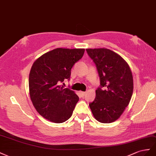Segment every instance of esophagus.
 I'll return each mask as SVG.
<instances>
[{
  "label": "esophagus",
  "mask_w": 156,
  "mask_h": 156,
  "mask_svg": "<svg viewBox=\"0 0 156 156\" xmlns=\"http://www.w3.org/2000/svg\"><path fill=\"white\" fill-rule=\"evenodd\" d=\"M80 94H81L82 97H83L84 95H86V92H84V91H80Z\"/></svg>",
  "instance_id": "obj_1"
}]
</instances>
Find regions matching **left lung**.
I'll list each match as a JSON object with an SVG mask.
<instances>
[{
	"label": "left lung",
	"mask_w": 156,
	"mask_h": 156,
	"mask_svg": "<svg viewBox=\"0 0 156 156\" xmlns=\"http://www.w3.org/2000/svg\"><path fill=\"white\" fill-rule=\"evenodd\" d=\"M99 73L101 87L90 107L98 122L109 123L117 120L131 101L133 78L128 63L117 53L107 48L86 49Z\"/></svg>",
	"instance_id": "8db88e82"
}]
</instances>
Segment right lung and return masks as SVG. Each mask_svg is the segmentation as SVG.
<instances>
[{"mask_svg": "<svg viewBox=\"0 0 156 156\" xmlns=\"http://www.w3.org/2000/svg\"><path fill=\"white\" fill-rule=\"evenodd\" d=\"M83 48H56L36 59L30 69V100L37 112L53 123H63L73 114L79 97L61 83L69 79L71 69L80 59Z\"/></svg>", "mask_w": 156, "mask_h": 156, "instance_id": "right-lung-1", "label": "right lung"}]
</instances>
